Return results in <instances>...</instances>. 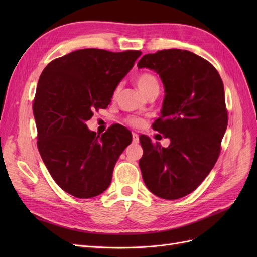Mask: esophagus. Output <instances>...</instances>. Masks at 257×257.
I'll use <instances>...</instances> for the list:
<instances>
[{
  "mask_svg": "<svg viewBox=\"0 0 257 257\" xmlns=\"http://www.w3.org/2000/svg\"><path fill=\"white\" fill-rule=\"evenodd\" d=\"M132 142H133L134 144H137L139 142L138 135L136 133H132Z\"/></svg>",
  "mask_w": 257,
  "mask_h": 257,
  "instance_id": "34e87169",
  "label": "esophagus"
}]
</instances>
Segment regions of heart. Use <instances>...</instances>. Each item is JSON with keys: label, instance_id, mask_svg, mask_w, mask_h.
I'll return each mask as SVG.
<instances>
[{"label": "heart", "instance_id": "1", "mask_svg": "<svg viewBox=\"0 0 257 257\" xmlns=\"http://www.w3.org/2000/svg\"><path fill=\"white\" fill-rule=\"evenodd\" d=\"M135 81L139 90H141L145 95H147L148 93L151 92L152 90H155V89L159 90L160 88L158 78L151 73H147V72L141 73L136 76ZM119 90H120L119 87H116L114 89L113 97L118 95ZM125 123L132 127H141L144 124V121L141 118H137V116H128V118L125 119Z\"/></svg>", "mask_w": 257, "mask_h": 257}]
</instances>
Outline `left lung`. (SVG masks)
I'll use <instances>...</instances> for the list:
<instances>
[{
  "label": "left lung",
  "mask_w": 257,
  "mask_h": 257,
  "mask_svg": "<svg viewBox=\"0 0 257 257\" xmlns=\"http://www.w3.org/2000/svg\"><path fill=\"white\" fill-rule=\"evenodd\" d=\"M137 66L153 69L164 83L162 115L152 128L170 138L163 148L139 136L143 179L154 195L181 198L198 188L219 159L228 123L223 81L210 62L182 49L145 54Z\"/></svg>",
  "instance_id": "obj_1"
}]
</instances>
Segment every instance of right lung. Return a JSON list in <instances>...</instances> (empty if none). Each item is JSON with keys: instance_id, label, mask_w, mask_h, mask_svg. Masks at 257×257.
Masks as SVG:
<instances>
[{"instance_id": "right-lung-1", "label": "right lung", "mask_w": 257, "mask_h": 257, "mask_svg": "<svg viewBox=\"0 0 257 257\" xmlns=\"http://www.w3.org/2000/svg\"><path fill=\"white\" fill-rule=\"evenodd\" d=\"M141 54L79 49L52 60L41 74L33 99L38 151L53 180L77 198L97 196L109 186L115 162L132 142L120 124L96 135L85 122L110 104Z\"/></svg>"}]
</instances>
